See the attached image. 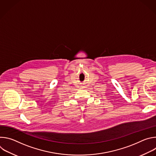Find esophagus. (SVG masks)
<instances>
[{"label": "esophagus", "mask_w": 156, "mask_h": 156, "mask_svg": "<svg viewBox=\"0 0 156 156\" xmlns=\"http://www.w3.org/2000/svg\"><path fill=\"white\" fill-rule=\"evenodd\" d=\"M80 87H81V89H84V88H85V87H86V86H85L84 85H82V86H81Z\"/></svg>", "instance_id": "esophagus-1"}]
</instances>
